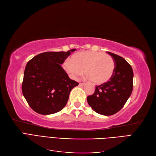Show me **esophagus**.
Wrapping results in <instances>:
<instances>
[{"label": "esophagus", "mask_w": 156, "mask_h": 156, "mask_svg": "<svg viewBox=\"0 0 156 156\" xmlns=\"http://www.w3.org/2000/svg\"><path fill=\"white\" fill-rule=\"evenodd\" d=\"M79 85L80 87H82V86L84 85V83H80L79 84Z\"/></svg>", "instance_id": "1"}]
</instances>
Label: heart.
Instances as JSON below:
<instances>
[{"label":"heart","mask_w":156,"mask_h":156,"mask_svg":"<svg viewBox=\"0 0 156 156\" xmlns=\"http://www.w3.org/2000/svg\"><path fill=\"white\" fill-rule=\"evenodd\" d=\"M72 60H66L63 68L69 76L77 79L83 70L86 78L96 84L109 81L115 69L114 59L109 55L101 52H79L72 56Z\"/></svg>","instance_id":"1"}]
</instances>
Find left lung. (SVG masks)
Listing matches in <instances>:
<instances>
[{
    "mask_svg": "<svg viewBox=\"0 0 156 156\" xmlns=\"http://www.w3.org/2000/svg\"><path fill=\"white\" fill-rule=\"evenodd\" d=\"M107 53L114 59V73L109 81L96 87L94 93L87 97V101L98 114L111 116L119 112L131 96L133 72L124 58L108 51Z\"/></svg>",
    "mask_w": 156,
    "mask_h": 156,
    "instance_id": "obj_1",
    "label": "left lung"
}]
</instances>
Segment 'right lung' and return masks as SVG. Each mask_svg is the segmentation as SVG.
Wrapping results in <instances>:
<instances>
[{"mask_svg":"<svg viewBox=\"0 0 156 156\" xmlns=\"http://www.w3.org/2000/svg\"><path fill=\"white\" fill-rule=\"evenodd\" d=\"M75 50L45 52L27 62L22 92L29 106L37 113L54 114L66 105L71 90L79 83L69 79L61 64Z\"/></svg>","mask_w":156,"mask_h":156,"instance_id":"1","label":"right lung"}]
</instances>
